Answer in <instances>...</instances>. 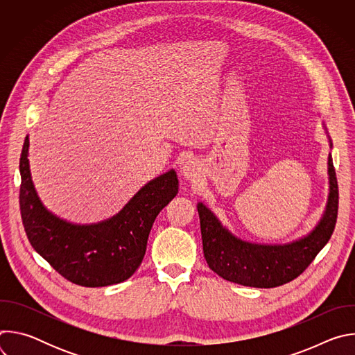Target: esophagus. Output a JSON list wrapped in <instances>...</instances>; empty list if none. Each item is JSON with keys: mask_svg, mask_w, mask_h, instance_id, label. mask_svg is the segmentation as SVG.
Instances as JSON below:
<instances>
[{"mask_svg": "<svg viewBox=\"0 0 355 355\" xmlns=\"http://www.w3.org/2000/svg\"><path fill=\"white\" fill-rule=\"evenodd\" d=\"M198 173H199L198 164H196L195 162H192V160L187 162V163L184 164V167H182V175H184L187 180H195V178L198 177Z\"/></svg>", "mask_w": 355, "mask_h": 355, "instance_id": "obj_1", "label": "esophagus"}]
</instances>
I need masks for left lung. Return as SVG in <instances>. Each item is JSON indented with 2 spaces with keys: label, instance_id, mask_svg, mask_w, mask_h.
I'll list each match as a JSON object with an SVG mask.
<instances>
[{
  "label": "left lung",
  "instance_id": "obj_1",
  "mask_svg": "<svg viewBox=\"0 0 355 355\" xmlns=\"http://www.w3.org/2000/svg\"><path fill=\"white\" fill-rule=\"evenodd\" d=\"M331 146V143H330ZM330 193L319 225L305 237L288 244H256L233 236L218 218L198 204L204 256L209 268L226 281L252 288H275L305 271L330 240L338 211V185L329 156Z\"/></svg>",
  "mask_w": 355,
  "mask_h": 355
}]
</instances>
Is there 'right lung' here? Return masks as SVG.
<instances>
[{"instance_id":"add662e5","label":"right lung","mask_w":355,"mask_h":355,"mask_svg":"<svg viewBox=\"0 0 355 355\" xmlns=\"http://www.w3.org/2000/svg\"><path fill=\"white\" fill-rule=\"evenodd\" d=\"M26 136L21 160L19 207L29 243L67 281L108 286L130 278L143 261L147 239L160 211L178 193L174 170L146 184L114 218L94 225H73L43 205L35 191Z\"/></svg>"}]
</instances>
